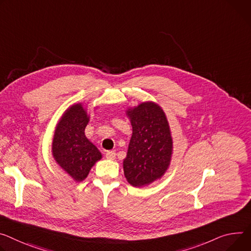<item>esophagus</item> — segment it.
<instances>
[{
	"instance_id": "1",
	"label": "esophagus",
	"mask_w": 251,
	"mask_h": 251,
	"mask_svg": "<svg viewBox=\"0 0 251 251\" xmlns=\"http://www.w3.org/2000/svg\"><path fill=\"white\" fill-rule=\"evenodd\" d=\"M105 156H106L107 159H109V160H114V159H115V157H116V152L113 151V150L107 151Z\"/></svg>"
}]
</instances>
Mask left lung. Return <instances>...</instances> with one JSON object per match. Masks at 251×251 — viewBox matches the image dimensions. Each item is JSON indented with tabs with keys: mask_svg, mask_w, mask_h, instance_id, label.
Masks as SVG:
<instances>
[{
	"mask_svg": "<svg viewBox=\"0 0 251 251\" xmlns=\"http://www.w3.org/2000/svg\"><path fill=\"white\" fill-rule=\"evenodd\" d=\"M132 136L123 161L124 175L136 187L161 178L171 161L173 141L166 115L154 102L128 109Z\"/></svg>",
	"mask_w": 251,
	"mask_h": 251,
	"instance_id": "obj_1",
	"label": "left lung"
}]
</instances>
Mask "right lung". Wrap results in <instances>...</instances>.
Segmentation results:
<instances>
[{"label": "right lung", "mask_w": 251, "mask_h": 251, "mask_svg": "<svg viewBox=\"0 0 251 251\" xmlns=\"http://www.w3.org/2000/svg\"><path fill=\"white\" fill-rule=\"evenodd\" d=\"M89 116L82 104L68 108L59 120L52 143L58 165L75 181H83L102 155L85 136Z\"/></svg>", "instance_id": "obj_1"}]
</instances>
